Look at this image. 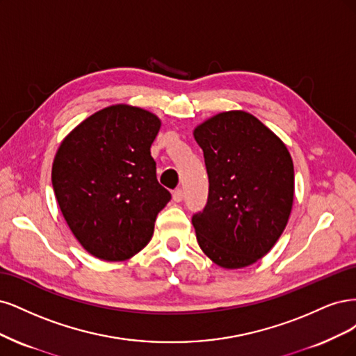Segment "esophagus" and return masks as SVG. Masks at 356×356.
Segmentation results:
<instances>
[{
    "label": "esophagus",
    "mask_w": 356,
    "mask_h": 356,
    "mask_svg": "<svg viewBox=\"0 0 356 356\" xmlns=\"http://www.w3.org/2000/svg\"><path fill=\"white\" fill-rule=\"evenodd\" d=\"M183 197H185V191H183L181 188H177L175 192H173V200L176 202H180L183 200Z\"/></svg>",
    "instance_id": "obj_1"
}]
</instances>
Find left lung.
I'll use <instances>...</instances> for the list:
<instances>
[{
  "mask_svg": "<svg viewBox=\"0 0 356 356\" xmlns=\"http://www.w3.org/2000/svg\"><path fill=\"white\" fill-rule=\"evenodd\" d=\"M204 152L209 200L192 216L201 250L216 265H253L289 222L294 167L289 149L244 111L222 112L193 131Z\"/></svg>",
  "mask_w": 356,
  "mask_h": 356,
  "instance_id": "8db88e82",
  "label": "left lung"
}]
</instances>
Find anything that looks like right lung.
<instances>
[{
    "label": "right lung",
    "mask_w": 356,
    "mask_h": 356,
    "mask_svg": "<svg viewBox=\"0 0 356 356\" xmlns=\"http://www.w3.org/2000/svg\"><path fill=\"white\" fill-rule=\"evenodd\" d=\"M159 127L161 121L145 109L109 106L67 134L54 156L56 200L79 244L97 259L118 261L139 253L171 200L151 156Z\"/></svg>",
    "instance_id": "obj_1"
}]
</instances>
